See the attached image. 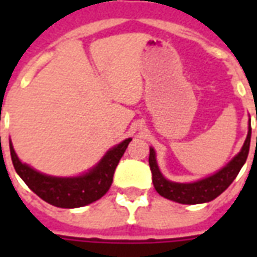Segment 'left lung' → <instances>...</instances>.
Wrapping results in <instances>:
<instances>
[{
	"mask_svg": "<svg viewBox=\"0 0 257 257\" xmlns=\"http://www.w3.org/2000/svg\"><path fill=\"white\" fill-rule=\"evenodd\" d=\"M250 134H252V129H250V118H249L248 135L243 142L241 151L216 173L210 175L208 178L199 179L197 182H191V183H178V182L168 180L158 168L156 150L150 147L149 164H150L151 173H153L154 189L164 198L171 199L179 204H204V202H209L212 199H215L234 182V179L237 178L238 172L241 171V168L246 161L249 154V146H250Z\"/></svg>",
	"mask_w": 257,
	"mask_h": 257,
	"instance_id": "obj_1",
	"label": "left lung"
}]
</instances>
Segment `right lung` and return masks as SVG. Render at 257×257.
Listing matches in <instances>:
<instances>
[{"instance_id":"obj_1","label":"right lung","mask_w":257,"mask_h":257,"mask_svg":"<svg viewBox=\"0 0 257 257\" xmlns=\"http://www.w3.org/2000/svg\"><path fill=\"white\" fill-rule=\"evenodd\" d=\"M131 140L132 139L128 138L119 145L111 147L100 161L93 168H90L88 172L70 178L45 175L22 162L11 140H9V150H11V158L15 171L30 187V190H33L40 198L44 199L48 204L58 208L71 209V208H79L92 204L108 191L112 183L115 168Z\"/></svg>"}]
</instances>
